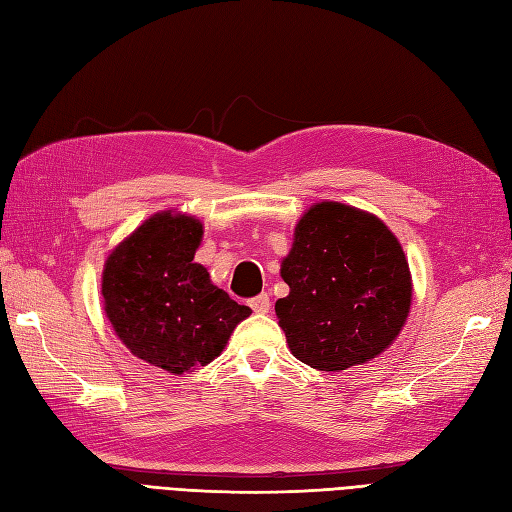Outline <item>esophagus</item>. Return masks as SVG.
Masks as SVG:
<instances>
[{"label": "esophagus", "mask_w": 512, "mask_h": 512, "mask_svg": "<svg viewBox=\"0 0 512 512\" xmlns=\"http://www.w3.org/2000/svg\"><path fill=\"white\" fill-rule=\"evenodd\" d=\"M250 307L254 309L256 314H267L269 309H271V299H269V294H267V292H262V294H258V297L250 299Z\"/></svg>", "instance_id": "esophagus-1"}]
</instances>
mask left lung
<instances>
[{
  "label": "left lung",
  "instance_id": "1",
  "mask_svg": "<svg viewBox=\"0 0 512 512\" xmlns=\"http://www.w3.org/2000/svg\"><path fill=\"white\" fill-rule=\"evenodd\" d=\"M288 297L275 303L290 352L320 371H342L393 344L410 312L404 250L376 215L318 203L294 228L282 262Z\"/></svg>",
  "mask_w": 512,
  "mask_h": 512
}]
</instances>
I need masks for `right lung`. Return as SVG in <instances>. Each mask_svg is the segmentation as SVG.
Segmentation results:
<instances>
[{"mask_svg":"<svg viewBox=\"0 0 512 512\" xmlns=\"http://www.w3.org/2000/svg\"><path fill=\"white\" fill-rule=\"evenodd\" d=\"M200 239L203 224L190 215L158 213L115 247L102 273L104 309L121 342L170 374L211 363L252 314L194 262Z\"/></svg>","mask_w":512,"mask_h":512,"instance_id":"1","label":"right lung"}]
</instances>
